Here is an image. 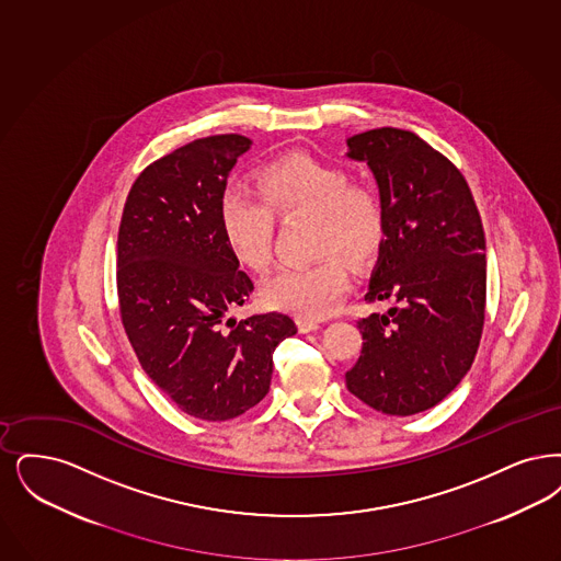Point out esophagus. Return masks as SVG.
Wrapping results in <instances>:
<instances>
[{"instance_id": "esophagus-1", "label": "esophagus", "mask_w": 561, "mask_h": 561, "mask_svg": "<svg viewBox=\"0 0 561 561\" xmlns=\"http://www.w3.org/2000/svg\"><path fill=\"white\" fill-rule=\"evenodd\" d=\"M296 325H298V332L300 334H309V332H314V330H319L321 325H319V321H313V319H296Z\"/></svg>"}]
</instances>
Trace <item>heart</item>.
I'll use <instances>...</instances> for the list:
<instances>
[{
    "label": "heart",
    "instance_id": "b5f03b06",
    "mask_svg": "<svg viewBox=\"0 0 561 561\" xmlns=\"http://www.w3.org/2000/svg\"><path fill=\"white\" fill-rule=\"evenodd\" d=\"M259 194L227 185L219 201L225 240L233 254L254 271L270 267L275 215H314L317 254L340 250L353 263L376 254L383 236V210L378 194L353 183L346 171L309 154H288L265 164L256 178ZM351 288L342 256L328 254L311 265L284 267L263 286L265 302L300 319L334 313Z\"/></svg>",
    "mask_w": 561,
    "mask_h": 561
}]
</instances>
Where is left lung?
I'll use <instances>...</instances> for the list:
<instances>
[{
	"instance_id": "obj_1",
	"label": "left lung",
	"mask_w": 561,
	"mask_h": 561,
	"mask_svg": "<svg viewBox=\"0 0 561 561\" xmlns=\"http://www.w3.org/2000/svg\"><path fill=\"white\" fill-rule=\"evenodd\" d=\"M380 190L383 238L365 300H394L360 319L348 390L388 415L440 403L476 357L486 302V240L470 185L420 135L394 127L346 139Z\"/></svg>"
}]
</instances>
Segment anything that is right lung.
Wrapping results in <instances>:
<instances>
[{"mask_svg":"<svg viewBox=\"0 0 561 561\" xmlns=\"http://www.w3.org/2000/svg\"><path fill=\"white\" fill-rule=\"evenodd\" d=\"M244 135L196 139L152 162L125 202L118 227V302L148 378L183 413L225 422L270 392L275 346L296 334L288 314L224 319L252 282L227 244L219 201Z\"/></svg>","mask_w":561,"mask_h":561,"instance_id":"obj_1","label":"right lung"}]
</instances>
